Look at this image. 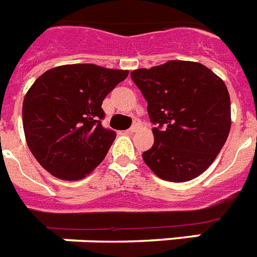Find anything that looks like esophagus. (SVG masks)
<instances>
[{"label":"esophagus","instance_id":"1","mask_svg":"<svg viewBox=\"0 0 257 257\" xmlns=\"http://www.w3.org/2000/svg\"><path fill=\"white\" fill-rule=\"evenodd\" d=\"M139 127H141V122H139L138 119H135L134 123H133V126L130 127V133H137L139 130Z\"/></svg>","mask_w":257,"mask_h":257}]
</instances>
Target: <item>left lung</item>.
Here are the masks:
<instances>
[{"label": "left lung", "mask_w": 257, "mask_h": 257, "mask_svg": "<svg viewBox=\"0 0 257 257\" xmlns=\"http://www.w3.org/2000/svg\"><path fill=\"white\" fill-rule=\"evenodd\" d=\"M147 100L154 145L143 161L161 179L187 182L210 167L231 128L227 86L199 62L168 61L131 71Z\"/></svg>", "instance_id": "8db88e82"}]
</instances>
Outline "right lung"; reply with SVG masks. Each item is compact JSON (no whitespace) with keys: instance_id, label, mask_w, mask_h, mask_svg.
Listing matches in <instances>:
<instances>
[{"instance_id":"1","label":"right lung","mask_w":257,"mask_h":257,"mask_svg":"<svg viewBox=\"0 0 257 257\" xmlns=\"http://www.w3.org/2000/svg\"><path fill=\"white\" fill-rule=\"evenodd\" d=\"M127 75V70L77 63L37 78L25 95L22 123L29 149L46 171L78 180L103 161L116 134L102 126V102Z\"/></svg>"}]
</instances>
